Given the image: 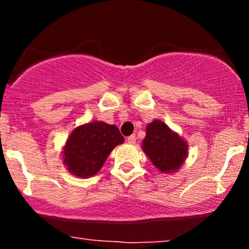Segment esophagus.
<instances>
[{
  "label": "esophagus",
  "instance_id": "1",
  "mask_svg": "<svg viewBox=\"0 0 249 249\" xmlns=\"http://www.w3.org/2000/svg\"><path fill=\"white\" fill-rule=\"evenodd\" d=\"M126 142H128V144H134V142H136V136H134V134L128 136L126 138Z\"/></svg>",
  "mask_w": 249,
  "mask_h": 249
}]
</instances>
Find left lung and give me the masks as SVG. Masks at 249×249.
<instances>
[{
	"label": "left lung",
	"mask_w": 249,
	"mask_h": 249,
	"mask_svg": "<svg viewBox=\"0 0 249 249\" xmlns=\"http://www.w3.org/2000/svg\"><path fill=\"white\" fill-rule=\"evenodd\" d=\"M142 150L161 172L177 171L187 156L186 142L160 121L147 125Z\"/></svg>",
	"instance_id": "8db88e82"
}]
</instances>
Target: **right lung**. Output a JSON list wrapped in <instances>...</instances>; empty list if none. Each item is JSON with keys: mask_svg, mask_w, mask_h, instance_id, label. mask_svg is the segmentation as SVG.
<instances>
[{"mask_svg": "<svg viewBox=\"0 0 249 249\" xmlns=\"http://www.w3.org/2000/svg\"><path fill=\"white\" fill-rule=\"evenodd\" d=\"M124 137L115 125L93 122L75 128L64 147V164L76 177L88 178L101 170L107 156Z\"/></svg>", "mask_w": 249, "mask_h": 249, "instance_id": "add662e5", "label": "right lung"}]
</instances>
